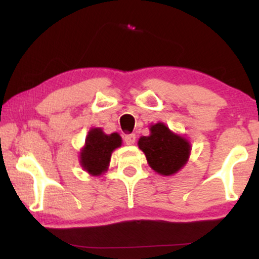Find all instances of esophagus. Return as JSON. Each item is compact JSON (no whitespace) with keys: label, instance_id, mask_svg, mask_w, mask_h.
<instances>
[{"label":"esophagus","instance_id":"obj_1","mask_svg":"<svg viewBox=\"0 0 259 259\" xmlns=\"http://www.w3.org/2000/svg\"><path fill=\"white\" fill-rule=\"evenodd\" d=\"M136 141V136L135 134H127V135L124 136V142L126 145H134Z\"/></svg>","mask_w":259,"mask_h":259}]
</instances>
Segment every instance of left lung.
<instances>
[{
    "label": "left lung",
    "mask_w": 259,
    "mask_h": 259,
    "mask_svg": "<svg viewBox=\"0 0 259 259\" xmlns=\"http://www.w3.org/2000/svg\"><path fill=\"white\" fill-rule=\"evenodd\" d=\"M139 148L156 173L170 177L185 167L191 153L186 138L171 132L162 121L150 125V135L139 139Z\"/></svg>",
    "instance_id": "obj_1"
}]
</instances>
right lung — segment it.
Segmentation results:
<instances>
[{"label": "right lung", "instance_id": "add662e5", "mask_svg": "<svg viewBox=\"0 0 259 259\" xmlns=\"http://www.w3.org/2000/svg\"><path fill=\"white\" fill-rule=\"evenodd\" d=\"M121 138L118 133L106 134L101 127H92L85 139V145L80 150V165L92 177H101L108 170L113 151L121 146Z\"/></svg>", "mask_w": 259, "mask_h": 259}]
</instances>
